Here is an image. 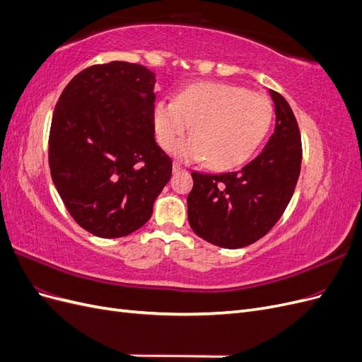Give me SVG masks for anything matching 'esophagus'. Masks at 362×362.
Returning a JSON list of instances; mask_svg holds the SVG:
<instances>
[{"instance_id":"1","label":"esophagus","mask_w":362,"mask_h":362,"mask_svg":"<svg viewBox=\"0 0 362 362\" xmlns=\"http://www.w3.org/2000/svg\"><path fill=\"white\" fill-rule=\"evenodd\" d=\"M172 170H173V173H177V172H182V170H185L181 164H178V163H173L172 164Z\"/></svg>"}]
</instances>
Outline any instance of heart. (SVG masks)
<instances>
[{"label": "heart", "instance_id": "heart-1", "mask_svg": "<svg viewBox=\"0 0 362 362\" xmlns=\"http://www.w3.org/2000/svg\"><path fill=\"white\" fill-rule=\"evenodd\" d=\"M273 108L269 98L237 84L198 83L173 103L160 101L152 120L160 146L173 151L190 131L194 137L177 148L182 160H206L225 170L245 163L267 134Z\"/></svg>", "mask_w": 362, "mask_h": 362}]
</instances>
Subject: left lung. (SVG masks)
<instances>
[{
	"label": "left lung",
	"mask_w": 362,
	"mask_h": 362,
	"mask_svg": "<svg viewBox=\"0 0 362 362\" xmlns=\"http://www.w3.org/2000/svg\"><path fill=\"white\" fill-rule=\"evenodd\" d=\"M276 124L267 145L237 172H192L187 217L196 235L226 247H245L264 237L279 221L298 184L302 141L286 98L270 90Z\"/></svg>",
	"instance_id": "8db88e82"
}]
</instances>
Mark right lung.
I'll list each match as a JSON object with an SVG mask.
<instances>
[{
  "label": "right lung",
  "mask_w": 362,
  "mask_h": 362,
  "mask_svg": "<svg viewBox=\"0 0 362 362\" xmlns=\"http://www.w3.org/2000/svg\"><path fill=\"white\" fill-rule=\"evenodd\" d=\"M156 75L110 62L76 74L54 108L51 178L74 221L101 238L144 226L172 175L154 137Z\"/></svg>",
  "instance_id": "obj_1"
}]
</instances>
